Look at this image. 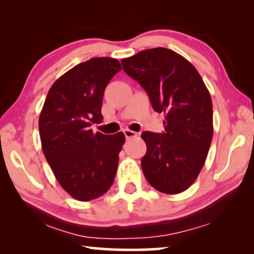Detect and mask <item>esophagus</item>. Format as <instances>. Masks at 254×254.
<instances>
[{"instance_id":"obj_1","label":"esophagus","mask_w":254,"mask_h":254,"mask_svg":"<svg viewBox=\"0 0 254 254\" xmlns=\"http://www.w3.org/2000/svg\"><path fill=\"white\" fill-rule=\"evenodd\" d=\"M124 134H125V136H126V138H134V137L137 136L136 131H133L130 129H125Z\"/></svg>"}]
</instances>
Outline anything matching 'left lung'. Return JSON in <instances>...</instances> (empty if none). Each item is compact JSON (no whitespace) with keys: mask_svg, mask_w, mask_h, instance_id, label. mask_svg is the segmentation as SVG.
<instances>
[{"mask_svg":"<svg viewBox=\"0 0 254 254\" xmlns=\"http://www.w3.org/2000/svg\"><path fill=\"white\" fill-rule=\"evenodd\" d=\"M128 76L147 91L156 112L164 113V133L143 131L141 159L148 183L159 192L178 194L199 176L213 138V103L195 67L164 47L121 60Z\"/></svg>","mask_w":254,"mask_h":254,"instance_id":"8db88e82","label":"left lung"}]
</instances>
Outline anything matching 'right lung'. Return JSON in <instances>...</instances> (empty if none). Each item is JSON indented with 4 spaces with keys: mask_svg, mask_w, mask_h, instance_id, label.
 Instances as JSON below:
<instances>
[{
    "mask_svg": "<svg viewBox=\"0 0 254 254\" xmlns=\"http://www.w3.org/2000/svg\"><path fill=\"white\" fill-rule=\"evenodd\" d=\"M120 70L112 58L82 62L54 82L41 110L45 157L62 189L78 201L102 196L116 178L125 135L95 134L90 126L102 123L104 91Z\"/></svg>",
    "mask_w": 254,
    "mask_h": 254,
    "instance_id": "1",
    "label": "right lung"
}]
</instances>
